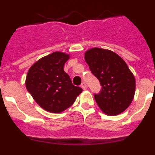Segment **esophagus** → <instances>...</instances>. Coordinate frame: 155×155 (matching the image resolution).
I'll list each match as a JSON object with an SVG mask.
<instances>
[{
	"mask_svg": "<svg viewBox=\"0 0 155 155\" xmlns=\"http://www.w3.org/2000/svg\"><path fill=\"white\" fill-rule=\"evenodd\" d=\"M81 87H82V88H83V89H85L86 88V84H85V82H82L81 83Z\"/></svg>",
	"mask_w": 155,
	"mask_h": 155,
	"instance_id": "esophagus-1",
	"label": "esophagus"
}]
</instances>
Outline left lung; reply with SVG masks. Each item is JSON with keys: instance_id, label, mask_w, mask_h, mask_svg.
Masks as SVG:
<instances>
[{"instance_id": "obj_1", "label": "left lung", "mask_w": 155, "mask_h": 155, "mask_svg": "<svg viewBox=\"0 0 155 155\" xmlns=\"http://www.w3.org/2000/svg\"><path fill=\"white\" fill-rule=\"evenodd\" d=\"M84 59L102 86L100 92L94 94L98 107L109 116L123 113L133 101L136 87L125 61L114 52L100 48L87 50Z\"/></svg>"}]
</instances>
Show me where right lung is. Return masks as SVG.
Instances as JSON below:
<instances>
[{"instance_id": "right-lung-1", "label": "right lung", "mask_w": 155, "mask_h": 155, "mask_svg": "<svg viewBox=\"0 0 155 155\" xmlns=\"http://www.w3.org/2000/svg\"><path fill=\"white\" fill-rule=\"evenodd\" d=\"M69 57L61 52H54L35 62L27 74V90L42 109L50 113H61L69 108L83 91L72 84L64 71Z\"/></svg>"}]
</instances>
